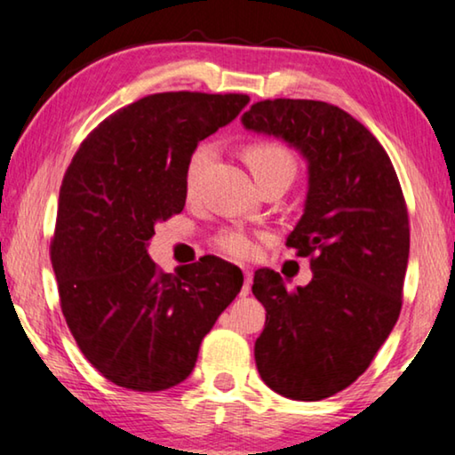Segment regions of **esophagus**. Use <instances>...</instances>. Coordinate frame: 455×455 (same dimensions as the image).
<instances>
[{"label": "esophagus", "instance_id": "obj_1", "mask_svg": "<svg viewBox=\"0 0 455 455\" xmlns=\"http://www.w3.org/2000/svg\"><path fill=\"white\" fill-rule=\"evenodd\" d=\"M250 285H252V273L248 268H243V287H242V295L250 293Z\"/></svg>", "mask_w": 455, "mask_h": 455}]
</instances>
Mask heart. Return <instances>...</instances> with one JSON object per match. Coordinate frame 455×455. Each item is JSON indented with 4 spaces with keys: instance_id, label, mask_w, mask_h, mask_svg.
Returning a JSON list of instances; mask_svg holds the SVG:
<instances>
[{
    "instance_id": "heart-1",
    "label": "heart",
    "mask_w": 455,
    "mask_h": 455,
    "mask_svg": "<svg viewBox=\"0 0 455 455\" xmlns=\"http://www.w3.org/2000/svg\"><path fill=\"white\" fill-rule=\"evenodd\" d=\"M215 149L212 143H203L195 149V154L190 156L188 168H187V193L195 195L196 188H199L203 174L209 164L213 160ZM246 162L250 170H252L254 179L262 180L268 179V176L275 174H289L293 176L295 172V162L289 151L279 146V143L271 141H260L252 143L246 149ZM220 248L223 252H228L234 259H252L256 254V242L250 238L246 232H240V229H228L220 235Z\"/></svg>"
}]
</instances>
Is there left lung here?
I'll use <instances>...</instances> for the list:
<instances>
[{
    "instance_id": "left-lung-1",
    "label": "left lung",
    "mask_w": 455,
    "mask_h": 455,
    "mask_svg": "<svg viewBox=\"0 0 455 455\" xmlns=\"http://www.w3.org/2000/svg\"><path fill=\"white\" fill-rule=\"evenodd\" d=\"M242 124L307 162L304 215L287 246L309 256L312 281L287 291L279 273H254L267 309L254 359L271 390L315 403L351 386L396 324L411 248L403 188L379 141L334 104L262 100Z\"/></svg>"
}]
</instances>
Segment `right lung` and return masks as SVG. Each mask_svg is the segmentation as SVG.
Returning a JSON list of instances; mask_svg holds the SVG:
<instances>
[{
    "label": "right lung",
    "mask_w": 455,
    "mask_h": 455,
    "mask_svg": "<svg viewBox=\"0 0 455 455\" xmlns=\"http://www.w3.org/2000/svg\"><path fill=\"white\" fill-rule=\"evenodd\" d=\"M248 102L146 96L98 124L63 176L51 242L61 309L84 357L116 386L160 392L187 379L201 340L240 293L238 267L203 256L162 273L148 246L156 223L184 209L199 141Z\"/></svg>",
    "instance_id": "right-lung-1"
}]
</instances>
